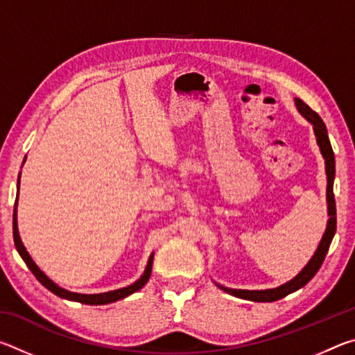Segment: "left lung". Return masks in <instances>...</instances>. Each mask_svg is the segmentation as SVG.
<instances>
[{"mask_svg":"<svg viewBox=\"0 0 355 355\" xmlns=\"http://www.w3.org/2000/svg\"><path fill=\"white\" fill-rule=\"evenodd\" d=\"M294 103H296L297 111L302 114V116L309 120V122L313 125V131L316 136V142L320 146L321 155L324 158V163H326V175H327V227L326 232L321 238L320 244H318V249L315 252V255L310 258V261L305 264V268L300 271L296 277L291 279L286 284L280 285L277 288H271V290H233V288H227L224 285H218L222 291H225L228 294L235 297H241V299H248V300H254V302H274V300H279L282 297L288 296L294 291H297L299 288H302L309 284V282L315 277V274L320 271L321 264L326 258L330 243H332L335 230H336V207H335V197H334V178H335V156H334V150L332 146H330L329 136H327V128L321 117L311 110L309 105H305L300 98H294Z\"/></svg>","mask_w":355,"mask_h":355,"instance_id":"obj_1","label":"left lung"}]
</instances>
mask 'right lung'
<instances>
[{"mask_svg":"<svg viewBox=\"0 0 355 355\" xmlns=\"http://www.w3.org/2000/svg\"><path fill=\"white\" fill-rule=\"evenodd\" d=\"M17 188L20 189V175H19V182H17ZM17 202H19V194H17L15 207H14V243H15V248H17V250H19V254L23 258V261L26 263V266L31 269V272L35 275V279H37L40 284L46 288V290L55 293L56 296L62 297V299H67V300H75V302L87 304V305H105V304L116 302V300H120V299L130 296V294L139 291L141 288L148 282L150 274H152V264H153V255H155L153 252H152V255L148 257L146 271H144V274L141 275V279H137L135 284L130 285V286L120 288V290H114V291H107V293H100V294L71 293V291L64 290V288H61V286H58L55 282H53L51 279H48L46 275L40 271L39 266L33 261L31 255L28 254L26 248L21 243V238H20V233H19V225H17Z\"/></svg>","mask_w":355,"mask_h":355,"instance_id":"obj_1","label":"right lung"}]
</instances>
